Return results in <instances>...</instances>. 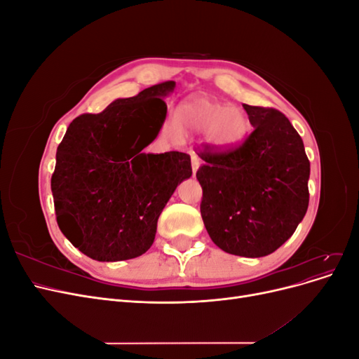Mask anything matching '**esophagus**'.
Instances as JSON below:
<instances>
[{"instance_id": "esophagus-1", "label": "esophagus", "mask_w": 359, "mask_h": 359, "mask_svg": "<svg viewBox=\"0 0 359 359\" xmlns=\"http://www.w3.org/2000/svg\"><path fill=\"white\" fill-rule=\"evenodd\" d=\"M199 166H201V160L198 158L196 154H191V170H193V173L198 172Z\"/></svg>"}]
</instances>
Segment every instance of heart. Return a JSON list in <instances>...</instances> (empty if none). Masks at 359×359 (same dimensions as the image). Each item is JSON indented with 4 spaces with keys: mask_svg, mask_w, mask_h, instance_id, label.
Wrapping results in <instances>:
<instances>
[{
    "mask_svg": "<svg viewBox=\"0 0 359 359\" xmlns=\"http://www.w3.org/2000/svg\"><path fill=\"white\" fill-rule=\"evenodd\" d=\"M248 128V116L241 107L210 97H194L178 106L175 123H168L165 132L172 139L205 133L208 147L215 151H229L243 142Z\"/></svg>",
    "mask_w": 359,
    "mask_h": 359,
    "instance_id": "obj_1",
    "label": "heart"
}]
</instances>
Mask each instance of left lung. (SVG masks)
Wrapping results in <instances>:
<instances>
[{
	"instance_id": "1",
	"label": "left lung",
	"mask_w": 359,
	"mask_h": 359,
	"mask_svg": "<svg viewBox=\"0 0 359 359\" xmlns=\"http://www.w3.org/2000/svg\"><path fill=\"white\" fill-rule=\"evenodd\" d=\"M255 127L227 153H201L202 220L223 252L268 256L295 232L309 208L310 161L302 139L276 109L243 104Z\"/></svg>"
}]
</instances>
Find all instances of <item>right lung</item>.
Returning <instances> with one entry per match:
<instances>
[{
  "instance_id": "1",
  "label": "right lung",
  "mask_w": 359,
  "mask_h": 359,
  "mask_svg": "<svg viewBox=\"0 0 359 359\" xmlns=\"http://www.w3.org/2000/svg\"><path fill=\"white\" fill-rule=\"evenodd\" d=\"M168 81L118 99L100 114L70 123L57 149L50 180L57 222L64 236L99 262L144 255L153 245L157 220L184 180L190 156L147 154L166 119Z\"/></svg>"
}]
</instances>
